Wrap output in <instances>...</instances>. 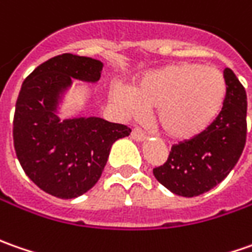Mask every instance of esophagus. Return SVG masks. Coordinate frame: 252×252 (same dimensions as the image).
I'll return each mask as SVG.
<instances>
[{
    "label": "esophagus",
    "instance_id": "1",
    "mask_svg": "<svg viewBox=\"0 0 252 252\" xmlns=\"http://www.w3.org/2000/svg\"><path fill=\"white\" fill-rule=\"evenodd\" d=\"M131 136H132V139L138 141V142H142V141H145V139L148 138L146 132L142 131L141 128H134V129H132V132H131Z\"/></svg>",
    "mask_w": 252,
    "mask_h": 252
}]
</instances>
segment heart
I'll return each instance as SVG.
<instances>
[{"label": "heart", "mask_w": 252, "mask_h": 252, "mask_svg": "<svg viewBox=\"0 0 252 252\" xmlns=\"http://www.w3.org/2000/svg\"><path fill=\"white\" fill-rule=\"evenodd\" d=\"M227 83L220 69L198 63H176L145 74L134 88L110 86V99L126 116L153 109L164 135L186 141L212 126L224 106Z\"/></svg>", "instance_id": "b5f03b06"}]
</instances>
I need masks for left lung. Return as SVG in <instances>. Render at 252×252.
Returning a JSON list of instances; mask_svg holds the SVG:
<instances>
[{"mask_svg":"<svg viewBox=\"0 0 252 252\" xmlns=\"http://www.w3.org/2000/svg\"><path fill=\"white\" fill-rule=\"evenodd\" d=\"M227 83L219 117L195 138L173 145L164 164L153 169L156 180L181 196L208 192L227 177L239 161L247 138V93L234 72L223 71Z\"/></svg>","mask_w":252,"mask_h":252,"instance_id":"8db88e82","label":"left lung"}]
</instances>
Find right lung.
Instances as JSON below:
<instances>
[{
    "instance_id": "1",
    "label": "right lung",
    "mask_w": 252,
    "mask_h": 252,
    "mask_svg": "<svg viewBox=\"0 0 252 252\" xmlns=\"http://www.w3.org/2000/svg\"><path fill=\"white\" fill-rule=\"evenodd\" d=\"M103 63L61 54L40 64L22 83L13 116V146L23 171L50 195L72 199L99 181L111 145L131 129L99 117L60 120L58 103L72 79L94 83Z\"/></svg>"
}]
</instances>
